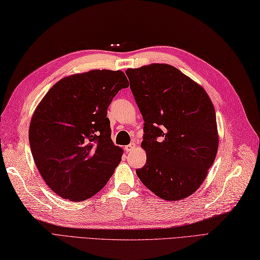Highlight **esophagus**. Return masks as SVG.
<instances>
[{
  "mask_svg": "<svg viewBox=\"0 0 260 260\" xmlns=\"http://www.w3.org/2000/svg\"><path fill=\"white\" fill-rule=\"evenodd\" d=\"M136 149V143H130V144H128L126 145V147H124V150L126 151V152H131V151H134Z\"/></svg>",
  "mask_w": 260,
  "mask_h": 260,
  "instance_id": "obj_1",
  "label": "esophagus"
}]
</instances>
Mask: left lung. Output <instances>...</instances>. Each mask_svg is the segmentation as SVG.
<instances>
[{
	"label": "left lung",
	"mask_w": 260,
	"mask_h": 260,
	"mask_svg": "<svg viewBox=\"0 0 260 260\" xmlns=\"http://www.w3.org/2000/svg\"><path fill=\"white\" fill-rule=\"evenodd\" d=\"M125 74L144 120L147 163L136 171L138 178L163 200L185 199L204 182L217 153L212 101L203 87L168 64Z\"/></svg>",
	"instance_id": "8db88e82"
}]
</instances>
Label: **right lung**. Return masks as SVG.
<instances>
[{
    "instance_id": "add662e5",
    "label": "right lung",
    "mask_w": 260,
    "mask_h": 260,
    "mask_svg": "<svg viewBox=\"0 0 260 260\" xmlns=\"http://www.w3.org/2000/svg\"><path fill=\"white\" fill-rule=\"evenodd\" d=\"M129 81L121 71H90L60 79L35 109L28 139L34 162L60 198L85 201L103 188L121 161L107 109Z\"/></svg>"
}]
</instances>
